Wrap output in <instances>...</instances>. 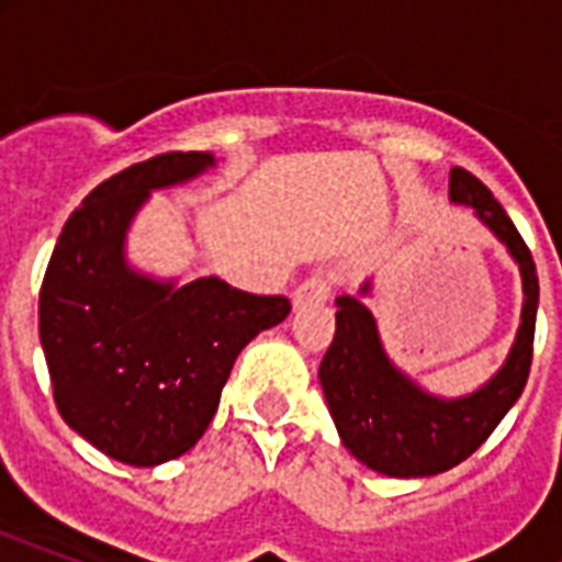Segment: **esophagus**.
<instances>
[{"label":"esophagus","instance_id":"1","mask_svg":"<svg viewBox=\"0 0 562 562\" xmlns=\"http://www.w3.org/2000/svg\"><path fill=\"white\" fill-rule=\"evenodd\" d=\"M333 294V280L324 277V273H315V277H308L306 282H300V289L294 291V306H303V303H321Z\"/></svg>","mask_w":562,"mask_h":562}]
</instances>
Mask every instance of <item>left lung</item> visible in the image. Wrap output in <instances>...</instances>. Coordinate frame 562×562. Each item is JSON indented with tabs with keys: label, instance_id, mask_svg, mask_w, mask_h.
I'll list each match as a JSON object with an SVG mask.
<instances>
[{
	"label": "left lung",
	"instance_id": "obj_1",
	"mask_svg": "<svg viewBox=\"0 0 562 562\" xmlns=\"http://www.w3.org/2000/svg\"><path fill=\"white\" fill-rule=\"evenodd\" d=\"M449 194L467 203L507 245L519 262L525 289L522 326L498 370L481 391L461 400H437L393 368L382 350L375 321L361 300L344 294L335 312V338L321 361V384L338 435L370 470L393 479L437 475L467 461L525 391L533 359V326L540 280L533 256L507 218L505 206L467 169H452ZM361 291H368V285Z\"/></svg>",
	"mask_w": 562,
	"mask_h": 562
}]
</instances>
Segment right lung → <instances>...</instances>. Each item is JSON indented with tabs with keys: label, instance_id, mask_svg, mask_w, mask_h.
I'll return each instance as SVG.
<instances>
[{
	"label": "right lung",
	"instance_id": "1",
	"mask_svg": "<svg viewBox=\"0 0 562 562\" xmlns=\"http://www.w3.org/2000/svg\"><path fill=\"white\" fill-rule=\"evenodd\" d=\"M212 162L206 151H166L99 183L64 224L40 289V341L60 417L131 467L189 452L238 352L291 312L282 294H247L218 277L175 289L125 265V229L148 192Z\"/></svg>",
	"mask_w": 562,
	"mask_h": 562
}]
</instances>
